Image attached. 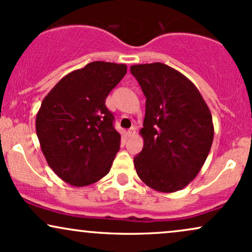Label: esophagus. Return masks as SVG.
Listing matches in <instances>:
<instances>
[{
	"mask_svg": "<svg viewBox=\"0 0 252 252\" xmlns=\"http://www.w3.org/2000/svg\"><path fill=\"white\" fill-rule=\"evenodd\" d=\"M136 135V128H130L128 130V136L129 137H132V136Z\"/></svg>",
	"mask_w": 252,
	"mask_h": 252,
	"instance_id": "obj_1",
	"label": "esophagus"
}]
</instances>
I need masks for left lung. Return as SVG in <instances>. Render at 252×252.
I'll list each match as a JSON object with an SVG mask.
<instances>
[{"mask_svg":"<svg viewBox=\"0 0 252 252\" xmlns=\"http://www.w3.org/2000/svg\"><path fill=\"white\" fill-rule=\"evenodd\" d=\"M130 71L147 98L136 172L156 191H178L198 175L210 153L213 116L195 84L171 66L135 64Z\"/></svg>","mask_w":252,"mask_h":252,"instance_id":"8db88e82","label":"left lung"}]
</instances>
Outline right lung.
Listing matches in <instances>:
<instances>
[{"mask_svg": "<svg viewBox=\"0 0 252 252\" xmlns=\"http://www.w3.org/2000/svg\"><path fill=\"white\" fill-rule=\"evenodd\" d=\"M126 64L96 61L61 78L42 101L36 134L48 165L65 183L84 187L110 171L121 135L105 107Z\"/></svg>", "mask_w": 252, "mask_h": 252, "instance_id": "1", "label": "right lung"}]
</instances>
